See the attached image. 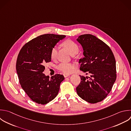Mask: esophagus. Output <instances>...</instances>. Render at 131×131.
<instances>
[{"instance_id": "1", "label": "esophagus", "mask_w": 131, "mask_h": 131, "mask_svg": "<svg viewBox=\"0 0 131 131\" xmlns=\"http://www.w3.org/2000/svg\"><path fill=\"white\" fill-rule=\"evenodd\" d=\"M63 76H64V77H67L69 76L70 75H69V74H63Z\"/></svg>"}]
</instances>
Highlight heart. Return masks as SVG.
<instances>
[{"instance_id": "1", "label": "heart", "mask_w": 131, "mask_h": 131, "mask_svg": "<svg viewBox=\"0 0 131 131\" xmlns=\"http://www.w3.org/2000/svg\"><path fill=\"white\" fill-rule=\"evenodd\" d=\"M63 46L69 51V52L72 54L73 53L78 51L79 50V48L78 45L73 41L71 40H67L63 43ZM57 47L54 46L51 50L50 56L52 59H55L57 55ZM75 68V64L72 63H64L62 62L59 63L57 66V69L64 73L65 74H70L72 73Z\"/></svg>"}]
</instances>
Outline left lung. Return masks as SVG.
Listing matches in <instances>:
<instances>
[{"label":"left lung","mask_w":131,"mask_h":131,"mask_svg":"<svg viewBox=\"0 0 131 131\" xmlns=\"http://www.w3.org/2000/svg\"><path fill=\"white\" fill-rule=\"evenodd\" d=\"M77 40L81 45L84 57L79 60L80 70L90 77L80 76L76 88L84 100L96 103L103 100L111 92L116 79V60L110 48L91 34L81 35Z\"/></svg>","instance_id":"obj_1"}]
</instances>
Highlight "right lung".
<instances>
[{"label":"right lung","mask_w":131,"mask_h":131,"mask_svg":"<svg viewBox=\"0 0 131 131\" xmlns=\"http://www.w3.org/2000/svg\"><path fill=\"white\" fill-rule=\"evenodd\" d=\"M66 37L52 34L40 35L26 43L20 50L16 68L21 88L34 102L46 104L57 95L64 77L59 74L45 76L46 63L51 61V49Z\"/></svg>","instance_id":"add662e5"}]
</instances>
